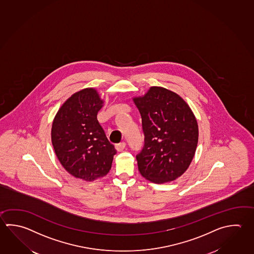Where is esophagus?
Here are the masks:
<instances>
[{"instance_id":"34e87169","label":"esophagus","mask_w":254,"mask_h":254,"mask_svg":"<svg viewBox=\"0 0 254 254\" xmlns=\"http://www.w3.org/2000/svg\"><path fill=\"white\" fill-rule=\"evenodd\" d=\"M115 148L118 152H121V151H123V150L126 148V143L122 142V143H120V144H116Z\"/></svg>"}]
</instances>
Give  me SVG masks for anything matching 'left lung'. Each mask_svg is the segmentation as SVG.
<instances>
[{"instance_id":"1","label":"left lung","mask_w":254,"mask_h":254,"mask_svg":"<svg viewBox=\"0 0 254 254\" xmlns=\"http://www.w3.org/2000/svg\"><path fill=\"white\" fill-rule=\"evenodd\" d=\"M142 118L144 145L136 155L141 175L162 184L181 177L196 153L198 126L187 102L177 93L153 86L133 98Z\"/></svg>"}]
</instances>
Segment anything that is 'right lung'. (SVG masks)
<instances>
[{
	"instance_id": "add662e5",
	"label": "right lung",
	"mask_w": 254,
	"mask_h": 254,
	"mask_svg": "<svg viewBox=\"0 0 254 254\" xmlns=\"http://www.w3.org/2000/svg\"><path fill=\"white\" fill-rule=\"evenodd\" d=\"M103 103L96 89H82L64 102L52 124L51 140L59 162L67 173L85 182L106 176L117 153L97 120Z\"/></svg>"
}]
</instances>
